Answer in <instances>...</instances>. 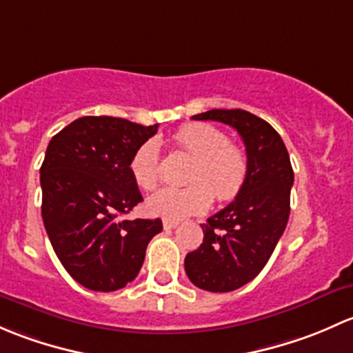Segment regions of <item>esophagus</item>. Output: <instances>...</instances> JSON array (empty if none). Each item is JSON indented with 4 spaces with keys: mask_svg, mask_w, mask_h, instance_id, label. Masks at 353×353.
Here are the masks:
<instances>
[{
    "mask_svg": "<svg viewBox=\"0 0 353 353\" xmlns=\"http://www.w3.org/2000/svg\"><path fill=\"white\" fill-rule=\"evenodd\" d=\"M178 224L180 223L175 219H163V228H165V230H175Z\"/></svg>",
    "mask_w": 353,
    "mask_h": 353,
    "instance_id": "obj_1",
    "label": "esophagus"
}]
</instances>
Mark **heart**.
Returning a JSON list of instances; mask_svg holds the SVG:
<instances>
[{
	"mask_svg": "<svg viewBox=\"0 0 353 353\" xmlns=\"http://www.w3.org/2000/svg\"><path fill=\"white\" fill-rule=\"evenodd\" d=\"M176 150L195 158L188 173V187L161 188L151 195L146 209L154 216L180 219L201 214L210 207L216 194L219 202H231L248 178L245 151L230 143V137L209 123H188L173 136ZM130 175L144 190H152L161 176V152L158 141L150 139L134 151Z\"/></svg>",
	"mask_w": 353,
	"mask_h": 353,
	"instance_id": "1",
	"label": "heart"
}]
</instances>
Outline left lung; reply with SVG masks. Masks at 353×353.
<instances>
[{"mask_svg": "<svg viewBox=\"0 0 353 353\" xmlns=\"http://www.w3.org/2000/svg\"><path fill=\"white\" fill-rule=\"evenodd\" d=\"M192 119L226 123L238 130L246 148L245 187L230 205L201 224L203 243L185 256L192 284L209 292H230L260 274L284 234L294 172L284 141L263 119L241 108H214Z\"/></svg>", "mask_w": 353, "mask_h": 353, "instance_id": "8db88e82", "label": "left lung"}]
</instances>
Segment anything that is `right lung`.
Instances as JSON below:
<instances>
[{
	"mask_svg": "<svg viewBox=\"0 0 353 353\" xmlns=\"http://www.w3.org/2000/svg\"><path fill=\"white\" fill-rule=\"evenodd\" d=\"M158 132L117 117L76 119L50 139L41 166L42 219L54 252L78 284L98 292L139 274L161 219L123 221L143 202L129 163Z\"/></svg>",
	"mask_w": 353,
	"mask_h": 353,
	"instance_id": "right-lung-1",
	"label": "right lung"
}]
</instances>
